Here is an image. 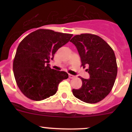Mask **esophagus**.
Segmentation results:
<instances>
[{
	"label": "esophagus",
	"mask_w": 132,
	"mask_h": 132,
	"mask_svg": "<svg viewBox=\"0 0 132 132\" xmlns=\"http://www.w3.org/2000/svg\"><path fill=\"white\" fill-rule=\"evenodd\" d=\"M69 78H75V76L73 75L69 74Z\"/></svg>",
	"instance_id": "1"
}]
</instances>
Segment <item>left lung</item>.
<instances>
[{
  "label": "left lung",
  "mask_w": 132,
  "mask_h": 132,
  "mask_svg": "<svg viewBox=\"0 0 132 132\" xmlns=\"http://www.w3.org/2000/svg\"><path fill=\"white\" fill-rule=\"evenodd\" d=\"M81 59L82 66L88 67L89 79L80 78L82 86L73 89L76 98L88 103H96L110 93L118 73L116 59L112 48L102 38L91 34L76 35L70 40Z\"/></svg>",
  "instance_id": "8db88e82"
}]
</instances>
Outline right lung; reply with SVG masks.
Returning a JSON list of instances; mask_svg holds the SVG:
<instances>
[{"mask_svg":"<svg viewBox=\"0 0 132 132\" xmlns=\"http://www.w3.org/2000/svg\"><path fill=\"white\" fill-rule=\"evenodd\" d=\"M73 34L48 29L32 32L20 42L13 61L18 87L28 98L41 101L54 95L60 82L68 78L65 71L50 67V59Z\"/></svg>","mask_w":132,"mask_h":132,"instance_id":"obj_1","label":"right lung"}]
</instances>
